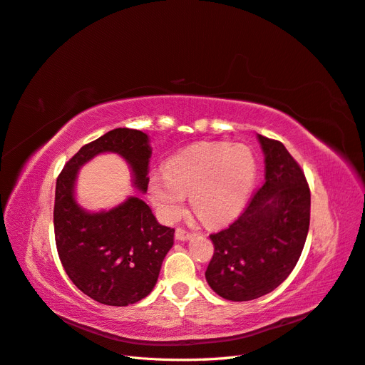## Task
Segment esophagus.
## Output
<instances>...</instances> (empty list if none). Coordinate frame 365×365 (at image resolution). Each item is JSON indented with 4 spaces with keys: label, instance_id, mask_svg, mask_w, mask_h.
Masks as SVG:
<instances>
[{
    "label": "esophagus",
    "instance_id": "esophagus-1",
    "mask_svg": "<svg viewBox=\"0 0 365 365\" xmlns=\"http://www.w3.org/2000/svg\"><path fill=\"white\" fill-rule=\"evenodd\" d=\"M192 237H194L192 232L185 231V229H182V227H177V229H175V238H177V240L186 242V240H191Z\"/></svg>",
    "mask_w": 365,
    "mask_h": 365
}]
</instances>
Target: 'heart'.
Here are the masks:
<instances>
[{
  "mask_svg": "<svg viewBox=\"0 0 365 365\" xmlns=\"http://www.w3.org/2000/svg\"><path fill=\"white\" fill-rule=\"evenodd\" d=\"M165 175H153L150 199L165 220H174L190 192L192 210L206 225L231 218L246 199L255 175V160L242 143H199L175 154Z\"/></svg>",
  "mask_w": 365,
  "mask_h": 365,
  "instance_id": "heart-1",
  "label": "heart"
}]
</instances>
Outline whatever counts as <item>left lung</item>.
I'll return each mask as SVG.
<instances>
[{
	"mask_svg": "<svg viewBox=\"0 0 365 365\" xmlns=\"http://www.w3.org/2000/svg\"><path fill=\"white\" fill-rule=\"evenodd\" d=\"M264 182L242 215L211 234L214 255L205 277L217 295L249 301L272 292L297 266L310 223L303 170L281 142L258 134Z\"/></svg>",
	"mask_w": 365,
	"mask_h": 365,
	"instance_id": "obj_1",
	"label": "left lung"
}]
</instances>
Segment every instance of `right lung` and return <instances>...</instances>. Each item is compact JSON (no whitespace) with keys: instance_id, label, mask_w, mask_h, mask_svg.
<instances>
[{"instance_id":"add662e5","label":"right lung","mask_w":365,"mask_h":365,"mask_svg":"<svg viewBox=\"0 0 365 365\" xmlns=\"http://www.w3.org/2000/svg\"><path fill=\"white\" fill-rule=\"evenodd\" d=\"M116 153L128 162L133 186L148 190L150 139L145 133L116 128L84 145L56 180L53 225L58 255L81 292L107 306H128L147 297L158 283L174 229L155 220L150 206L128 197L110 211L88 212L75 199L78 171L95 155Z\"/></svg>"}]
</instances>
